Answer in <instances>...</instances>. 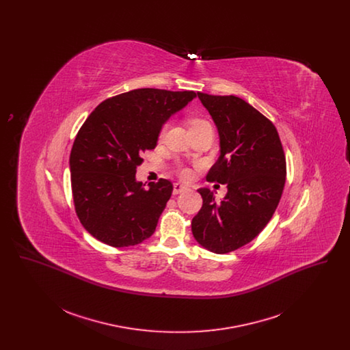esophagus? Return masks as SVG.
I'll return each instance as SVG.
<instances>
[{
    "instance_id": "34e87169",
    "label": "esophagus",
    "mask_w": 350,
    "mask_h": 350,
    "mask_svg": "<svg viewBox=\"0 0 350 350\" xmlns=\"http://www.w3.org/2000/svg\"><path fill=\"white\" fill-rule=\"evenodd\" d=\"M186 190H187V187L181 183H174V186H173V194H180Z\"/></svg>"
}]
</instances>
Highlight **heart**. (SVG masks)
Returning <instances> with one entry per match:
<instances>
[{"instance_id":"heart-1","label":"heart","mask_w":350,"mask_h":350,"mask_svg":"<svg viewBox=\"0 0 350 350\" xmlns=\"http://www.w3.org/2000/svg\"><path fill=\"white\" fill-rule=\"evenodd\" d=\"M207 124H210V123H208L206 119H203V118L193 117L189 119V126H190V130H191V131L202 129V127H204V126H207ZM165 131H167V124H164V126L161 127V130H160V137L164 136ZM181 176H183V178H187V177L190 176V170H189V169H183V170H181Z\"/></svg>"}]
</instances>
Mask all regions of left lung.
Wrapping results in <instances>:
<instances>
[{
    "mask_svg": "<svg viewBox=\"0 0 350 350\" xmlns=\"http://www.w3.org/2000/svg\"><path fill=\"white\" fill-rule=\"evenodd\" d=\"M217 124L220 156L207 181L227 185L224 200L200 189L203 204L193 217L194 239L206 250L228 253L244 247L273 217L286 181V157L275 126L234 96L198 93Z\"/></svg>",
    "mask_w": 350,
    "mask_h": 350,
    "instance_id": "8db88e82",
    "label": "left lung"
}]
</instances>
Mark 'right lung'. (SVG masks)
I'll return each mask as SVG.
<instances>
[{"label":"right lung","instance_id":"right-lung-1","mask_svg":"<svg viewBox=\"0 0 350 350\" xmlns=\"http://www.w3.org/2000/svg\"><path fill=\"white\" fill-rule=\"evenodd\" d=\"M196 97L193 90L135 89L100 102L86 118L69 167L76 214L93 237L123 248L153 234L173 185L160 178L146 187L135 178L136 167L169 117Z\"/></svg>","mask_w":350,"mask_h":350}]
</instances>
